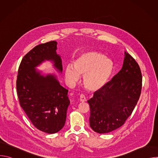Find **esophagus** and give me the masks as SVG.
I'll list each match as a JSON object with an SVG mask.
<instances>
[{
	"mask_svg": "<svg viewBox=\"0 0 158 158\" xmlns=\"http://www.w3.org/2000/svg\"><path fill=\"white\" fill-rule=\"evenodd\" d=\"M80 101L81 102H85L86 101V98L84 94H81L80 96Z\"/></svg>",
	"mask_w": 158,
	"mask_h": 158,
	"instance_id": "34e87169",
	"label": "esophagus"
}]
</instances>
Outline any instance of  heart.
<instances>
[{
    "label": "heart",
    "mask_w": 158,
    "mask_h": 158,
    "mask_svg": "<svg viewBox=\"0 0 158 158\" xmlns=\"http://www.w3.org/2000/svg\"><path fill=\"white\" fill-rule=\"evenodd\" d=\"M114 69L111 59L101 52L84 51L75 58L72 65H67L64 69L66 81L70 84L77 82L83 76V84L88 91H99L109 82Z\"/></svg>",
    "instance_id": "heart-1"
}]
</instances>
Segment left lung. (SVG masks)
Segmentation results:
<instances>
[{
	"label": "left lung",
	"mask_w": 158,
	"mask_h": 158,
	"mask_svg": "<svg viewBox=\"0 0 158 158\" xmlns=\"http://www.w3.org/2000/svg\"><path fill=\"white\" fill-rule=\"evenodd\" d=\"M141 88L139 65L124 52L121 71L87 101L91 110L90 127L96 132L104 134L122 126L137 104Z\"/></svg>",
	"instance_id": "1"
}]
</instances>
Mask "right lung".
Wrapping results in <instances>:
<instances>
[{
  "label": "right lung",
  "mask_w": 158,
  "mask_h": 158,
  "mask_svg": "<svg viewBox=\"0 0 158 158\" xmlns=\"http://www.w3.org/2000/svg\"><path fill=\"white\" fill-rule=\"evenodd\" d=\"M57 42L41 44L22 59L16 82L20 106L33 125L48 134L59 131L64 126L70 101L68 90L60 85L53 74H42L36 67L51 61L56 71L62 72V60L57 54Z\"/></svg>",
  "instance_id": "right-lung-1"
}]
</instances>
